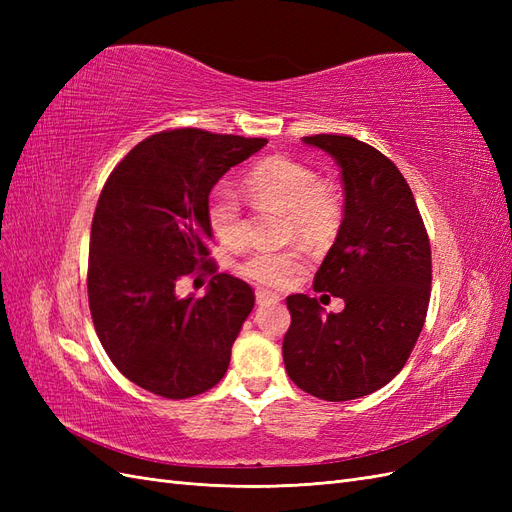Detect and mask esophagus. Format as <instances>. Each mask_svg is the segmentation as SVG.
Segmentation results:
<instances>
[{
  "label": "esophagus",
  "mask_w": 512,
  "mask_h": 512,
  "mask_svg": "<svg viewBox=\"0 0 512 512\" xmlns=\"http://www.w3.org/2000/svg\"><path fill=\"white\" fill-rule=\"evenodd\" d=\"M256 303H258V305L280 303V294H275V292L265 290V288H258V290H256Z\"/></svg>",
  "instance_id": "esophagus-1"
}]
</instances>
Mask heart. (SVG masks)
<instances>
[{
    "label": "heart",
    "mask_w": 512,
    "mask_h": 512,
    "mask_svg": "<svg viewBox=\"0 0 512 512\" xmlns=\"http://www.w3.org/2000/svg\"><path fill=\"white\" fill-rule=\"evenodd\" d=\"M245 192L256 205L284 211V237L309 243L331 239L342 222V200L333 183L318 179L316 170L286 156H269L256 162L243 177ZM209 228L224 247H239L245 237L243 209L237 194L228 188L213 190L207 200ZM303 267L299 247L286 250H254L237 273L262 286L282 288Z\"/></svg>",
    "instance_id": "obj_1"
}]
</instances>
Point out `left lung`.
<instances>
[{
  "label": "left lung",
  "instance_id": "left-lung-1",
  "mask_svg": "<svg viewBox=\"0 0 512 512\" xmlns=\"http://www.w3.org/2000/svg\"><path fill=\"white\" fill-rule=\"evenodd\" d=\"M342 168L344 220L314 277L316 292L342 297L339 314L290 294L284 365L305 393L348 401L391 382L416 344L431 297V247L399 168L352 136H303Z\"/></svg>",
  "mask_w": 512,
  "mask_h": 512
}]
</instances>
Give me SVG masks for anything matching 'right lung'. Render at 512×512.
<instances>
[{
    "label": "right lung",
    "mask_w": 512,
    "mask_h": 512,
    "mask_svg": "<svg viewBox=\"0 0 512 512\" xmlns=\"http://www.w3.org/2000/svg\"><path fill=\"white\" fill-rule=\"evenodd\" d=\"M267 138L164 130L108 175L91 222L89 312L108 359L141 389L188 399L218 384L254 307V290L209 258L207 200ZM213 274L205 298L179 300L181 276Z\"/></svg>",
    "instance_id": "1"
}]
</instances>
